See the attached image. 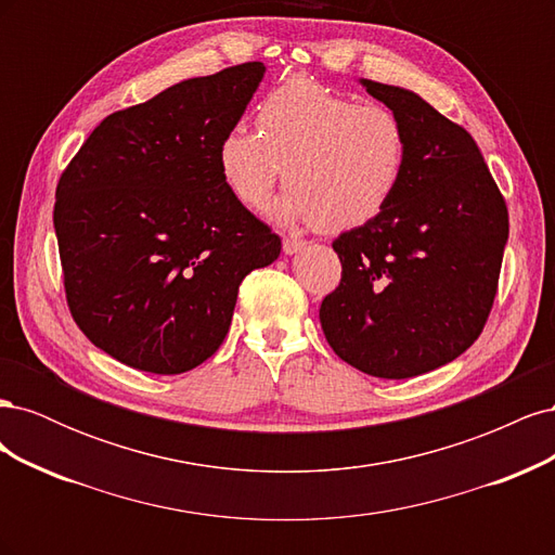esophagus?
Segmentation results:
<instances>
[{"label": "esophagus", "mask_w": 555, "mask_h": 555, "mask_svg": "<svg viewBox=\"0 0 555 555\" xmlns=\"http://www.w3.org/2000/svg\"><path fill=\"white\" fill-rule=\"evenodd\" d=\"M306 247V241H300V238H296V236H287L282 241V249H284V255H296L298 249H304Z\"/></svg>", "instance_id": "obj_1"}]
</instances>
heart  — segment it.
Masks as SVG:
<instances>
[{
  "mask_svg": "<svg viewBox=\"0 0 555 555\" xmlns=\"http://www.w3.org/2000/svg\"><path fill=\"white\" fill-rule=\"evenodd\" d=\"M257 131L229 129L217 147L227 190L245 208L268 204L275 184H292L275 206L280 220L347 231L391 204L408 164V131L379 104L340 94L310 78H289L257 106Z\"/></svg>",
  "mask_w": 555,
  "mask_h": 555,
  "instance_id": "b5f03b06",
  "label": "heart"
}]
</instances>
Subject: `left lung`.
I'll list each match as a JSON object with an SVG mask.
<instances>
[{"mask_svg": "<svg viewBox=\"0 0 555 555\" xmlns=\"http://www.w3.org/2000/svg\"><path fill=\"white\" fill-rule=\"evenodd\" d=\"M361 82L405 125L408 164L382 215L333 241L343 278L319 322L357 371L408 379L479 338L498 294L509 212L467 129L410 90Z\"/></svg>", "mask_w": 555, "mask_h": 555, "instance_id": "obj_1", "label": "left lung"}]
</instances>
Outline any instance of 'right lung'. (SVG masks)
Returning a JSON list of instances; mask_svg holds the SVG:
<instances>
[{
  "label": "right lung",
  "mask_w": 555,
  "mask_h": 555,
  "mask_svg": "<svg viewBox=\"0 0 555 555\" xmlns=\"http://www.w3.org/2000/svg\"><path fill=\"white\" fill-rule=\"evenodd\" d=\"M263 72L229 66L111 113L60 176L66 306L92 345L137 371L180 375L210 359L243 278L280 257L278 233L217 166Z\"/></svg>",
  "instance_id": "right-lung-1"
}]
</instances>
